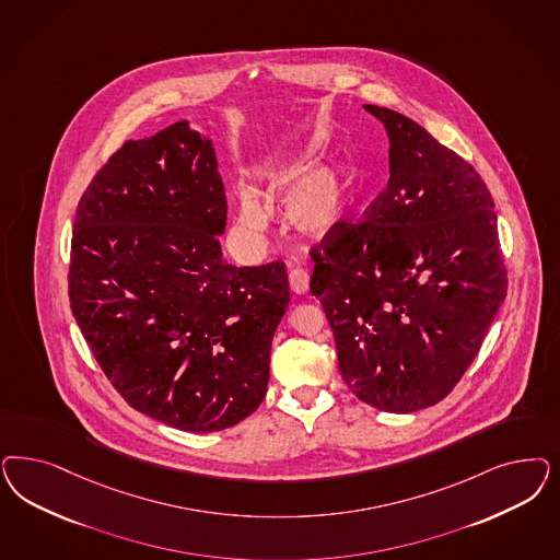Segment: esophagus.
<instances>
[{
	"mask_svg": "<svg viewBox=\"0 0 560 560\" xmlns=\"http://www.w3.org/2000/svg\"><path fill=\"white\" fill-rule=\"evenodd\" d=\"M290 289L296 294H305L308 290V273L301 268H294L289 273Z\"/></svg>",
	"mask_w": 560,
	"mask_h": 560,
	"instance_id": "34e87169",
	"label": "esophagus"
}]
</instances>
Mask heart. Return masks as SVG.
<instances>
[{
	"mask_svg": "<svg viewBox=\"0 0 560 560\" xmlns=\"http://www.w3.org/2000/svg\"><path fill=\"white\" fill-rule=\"evenodd\" d=\"M311 166L307 154H284L257 168V179L271 194L291 189L282 203L290 231L305 238H325L342 222L350 208V185L342 171L331 163ZM238 222L247 235L259 236L268 229V212L259 196L241 187L236 194Z\"/></svg>",
	"mask_w": 560,
	"mask_h": 560,
	"instance_id": "b5f03b06",
	"label": "heart"
}]
</instances>
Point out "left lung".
<instances>
[{"mask_svg":"<svg viewBox=\"0 0 560 560\" xmlns=\"http://www.w3.org/2000/svg\"><path fill=\"white\" fill-rule=\"evenodd\" d=\"M389 138V180L359 222L313 247L311 294L364 404L408 415L452 392L506 296L494 201L471 164L410 117L364 105Z\"/></svg>","mask_w":560,"mask_h":560,"instance_id":"left-lung-1","label":"left lung"}]
</instances>
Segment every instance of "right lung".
<instances>
[{
	"instance_id": "obj_1",
	"label": "right lung",
	"mask_w": 560,
	"mask_h": 560,
	"mask_svg": "<svg viewBox=\"0 0 560 560\" xmlns=\"http://www.w3.org/2000/svg\"><path fill=\"white\" fill-rule=\"evenodd\" d=\"M214 145L189 121L129 140L94 175L73 222L70 305L127 404L189 433L235 427L264 401L284 261L231 266Z\"/></svg>"
}]
</instances>
